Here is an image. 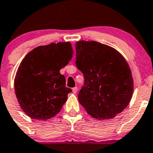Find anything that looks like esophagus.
<instances>
[{"label": "esophagus", "instance_id": "esophagus-1", "mask_svg": "<svg viewBox=\"0 0 153 153\" xmlns=\"http://www.w3.org/2000/svg\"><path fill=\"white\" fill-rule=\"evenodd\" d=\"M78 91V87H74L73 88V92L74 94H76Z\"/></svg>", "mask_w": 153, "mask_h": 153}]
</instances>
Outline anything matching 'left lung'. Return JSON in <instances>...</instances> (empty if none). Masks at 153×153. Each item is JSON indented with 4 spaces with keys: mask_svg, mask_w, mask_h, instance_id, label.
I'll return each mask as SVG.
<instances>
[{
    "mask_svg": "<svg viewBox=\"0 0 153 153\" xmlns=\"http://www.w3.org/2000/svg\"><path fill=\"white\" fill-rule=\"evenodd\" d=\"M75 49V65L84 75L78 94L80 105L93 117L112 118L132 97L134 82L128 63L115 48L97 41H78Z\"/></svg>",
    "mask_w": 153,
    "mask_h": 153,
    "instance_id": "8db88e82",
    "label": "left lung"
}]
</instances>
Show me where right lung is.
Wrapping results in <instances>:
<instances>
[{
  "instance_id": "right-lung-1",
  "label": "right lung",
  "mask_w": 153,
  "mask_h": 153,
  "mask_svg": "<svg viewBox=\"0 0 153 153\" xmlns=\"http://www.w3.org/2000/svg\"><path fill=\"white\" fill-rule=\"evenodd\" d=\"M70 42L41 46L30 51L20 64L14 89L20 107L28 116L47 120L60 112L72 91L59 70L73 57Z\"/></svg>"
}]
</instances>
